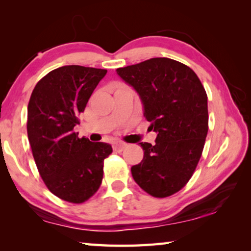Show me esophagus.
Instances as JSON below:
<instances>
[{
	"mask_svg": "<svg viewBox=\"0 0 251 251\" xmlns=\"http://www.w3.org/2000/svg\"><path fill=\"white\" fill-rule=\"evenodd\" d=\"M125 147H126V144L125 143H114L113 144V150H114V151H116V152H121V151H123L125 150Z\"/></svg>",
	"mask_w": 251,
	"mask_h": 251,
	"instance_id": "esophagus-1",
	"label": "esophagus"
}]
</instances>
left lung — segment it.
Here are the masks:
<instances>
[{"label": "left lung", "mask_w": 251, "mask_h": 251, "mask_svg": "<svg viewBox=\"0 0 251 251\" xmlns=\"http://www.w3.org/2000/svg\"><path fill=\"white\" fill-rule=\"evenodd\" d=\"M116 72L137 92L144 116L157 133L154 145L139 143L144 158L131 167V175L151 196H171L188 182L201 159L208 133L205 88L190 67L167 57Z\"/></svg>", "instance_id": "8db88e82"}]
</instances>
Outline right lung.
I'll use <instances>...</instances> for the list:
<instances>
[{
	"instance_id": "1",
	"label": "right lung",
	"mask_w": 251,
	"mask_h": 251,
	"mask_svg": "<svg viewBox=\"0 0 251 251\" xmlns=\"http://www.w3.org/2000/svg\"><path fill=\"white\" fill-rule=\"evenodd\" d=\"M106 70L66 65L45 75L27 106V136L33 157L50 192L82 203L101 184L109 144L78 137L74 127Z\"/></svg>"
}]
</instances>
